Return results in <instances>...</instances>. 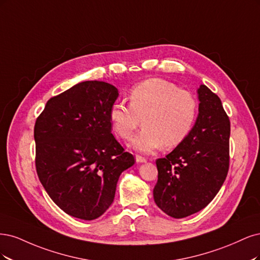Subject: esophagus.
I'll return each instance as SVG.
<instances>
[{"label": "esophagus", "mask_w": 260, "mask_h": 260, "mask_svg": "<svg viewBox=\"0 0 260 260\" xmlns=\"http://www.w3.org/2000/svg\"><path fill=\"white\" fill-rule=\"evenodd\" d=\"M136 162H137V163H146V162H147V158L144 157V156L136 155Z\"/></svg>", "instance_id": "34e87169"}]
</instances>
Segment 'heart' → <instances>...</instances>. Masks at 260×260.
I'll return each instance as SVG.
<instances>
[{
    "instance_id": "heart-1",
    "label": "heart",
    "mask_w": 260,
    "mask_h": 260,
    "mask_svg": "<svg viewBox=\"0 0 260 260\" xmlns=\"http://www.w3.org/2000/svg\"><path fill=\"white\" fill-rule=\"evenodd\" d=\"M197 113V100L189 91L169 81L150 79L132 88L129 105L114 103L109 118L123 139L132 136L142 119L144 127L131 139L129 147L152 153L163 144L166 148L180 145L193 127Z\"/></svg>"
}]
</instances>
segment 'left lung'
Masks as SVG:
<instances>
[{"mask_svg":"<svg viewBox=\"0 0 260 260\" xmlns=\"http://www.w3.org/2000/svg\"><path fill=\"white\" fill-rule=\"evenodd\" d=\"M199 114L187 138L157 158L154 202L173 218H185L207 206L229 170L230 121L220 98L200 85Z\"/></svg>","mask_w":260,"mask_h":260,"instance_id":"8db88e82","label":"left lung"}]
</instances>
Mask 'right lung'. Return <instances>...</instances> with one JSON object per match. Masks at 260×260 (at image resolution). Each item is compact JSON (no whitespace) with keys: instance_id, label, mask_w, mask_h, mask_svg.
Returning <instances> with one entry per match:
<instances>
[{"instance_id":"1","label":"right lung","mask_w":260,"mask_h":260,"mask_svg":"<svg viewBox=\"0 0 260 260\" xmlns=\"http://www.w3.org/2000/svg\"><path fill=\"white\" fill-rule=\"evenodd\" d=\"M118 88L85 81L52 97L35 125L36 167L47 194L64 213L93 220L114 200L120 175L135 163L111 134Z\"/></svg>"}]
</instances>
